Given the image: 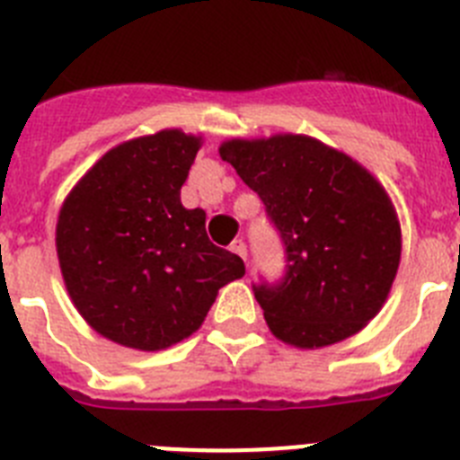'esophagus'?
Instances as JSON below:
<instances>
[{
    "label": "esophagus",
    "instance_id": "34e87169",
    "mask_svg": "<svg viewBox=\"0 0 460 460\" xmlns=\"http://www.w3.org/2000/svg\"><path fill=\"white\" fill-rule=\"evenodd\" d=\"M229 250L234 254H238V257H241V259H247V245H245V241H243V238H238V241L231 243Z\"/></svg>",
    "mask_w": 460,
    "mask_h": 460
}]
</instances>
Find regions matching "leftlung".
I'll return each instance as SVG.
<instances>
[{"label": "left lung", "instance_id": "8db88e82", "mask_svg": "<svg viewBox=\"0 0 460 460\" xmlns=\"http://www.w3.org/2000/svg\"><path fill=\"white\" fill-rule=\"evenodd\" d=\"M219 157L257 191L285 243L282 282L254 287L270 333L298 349L358 333L382 310L401 263V222L382 182L303 134L231 138Z\"/></svg>", "mask_w": 460, "mask_h": 460}]
</instances>
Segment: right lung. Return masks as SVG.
Listing matches in <instances>:
<instances>
[{
    "instance_id": "add662e5",
    "label": "right lung",
    "mask_w": 460,
    "mask_h": 460,
    "mask_svg": "<svg viewBox=\"0 0 460 460\" xmlns=\"http://www.w3.org/2000/svg\"><path fill=\"white\" fill-rule=\"evenodd\" d=\"M201 136L162 129L103 155L69 197L55 229L75 310L122 347L159 351L203 324L217 291L245 275L213 245L206 213L181 203Z\"/></svg>"
}]
</instances>
